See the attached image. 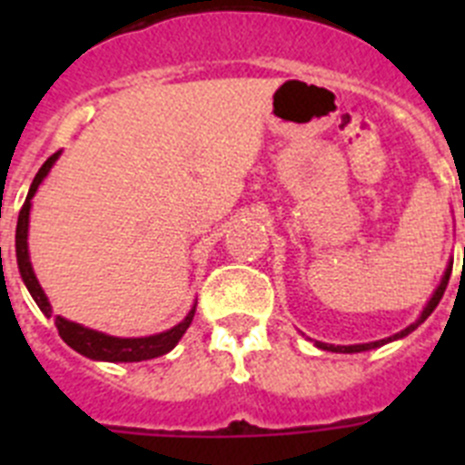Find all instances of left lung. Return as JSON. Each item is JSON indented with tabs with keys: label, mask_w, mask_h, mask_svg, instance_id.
Masks as SVG:
<instances>
[{
	"label": "left lung",
	"mask_w": 465,
	"mask_h": 465,
	"mask_svg": "<svg viewBox=\"0 0 465 465\" xmlns=\"http://www.w3.org/2000/svg\"><path fill=\"white\" fill-rule=\"evenodd\" d=\"M450 274H451V261H450V265H447V270H445V277H442L440 286H438V289H435L433 298L429 300V305L424 307V312H421V316H419L417 322H414V323H410V326L405 328V331L396 332V335H391V338L377 340V342H365V344H349V347H344V344H338V347H335V344L316 342V347H319V349H323V351H338V354H356V351H368V349H377V347H381V344H386V342H393V340H401V338H405V335H410V332H412L414 328H417V326H421V323H424L426 319H429V316H430V312H433L435 307H438V302H440L442 293H445V289H447V282H450Z\"/></svg>",
	"instance_id": "obj_1"
}]
</instances>
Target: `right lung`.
Returning a JSON list of instances; mask_svg holds the SVG:
<instances>
[{
    "label": "right lung",
    "mask_w": 465,
    "mask_h": 465,
    "mask_svg": "<svg viewBox=\"0 0 465 465\" xmlns=\"http://www.w3.org/2000/svg\"><path fill=\"white\" fill-rule=\"evenodd\" d=\"M60 151L53 153L51 158L41 165V170L36 172L35 182H32L30 193L25 197V204L18 213V228H15V258H18V270L20 277H23L25 286L30 291V295L35 298V302L39 305V310L46 316H53L51 302H48L46 293L36 282V274L32 270L30 262V252H27V225H30V209H32V197H35L39 183L46 179V174L51 172L53 163L57 160ZM193 316H195V307L188 312V316L182 323H176L174 328L165 332H158V335H149V338H114V335H106V332L93 331V328H85L81 323H74L63 319V316H55V328L60 332V338L79 354L88 356L93 361H109V363H134V361H149L158 359V356L167 354L176 347V342L183 338V332L191 326Z\"/></svg>",
    "instance_id": "add662e5"
}]
</instances>
